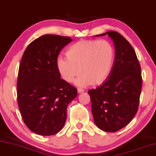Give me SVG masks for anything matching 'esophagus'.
Here are the masks:
<instances>
[{
	"mask_svg": "<svg viewBox=\"0 0 156 156\" xmlns=\"http://www.w3.org/2000/svg\"><path fill=\"white\" fill-rule=\"evenodd\" d=\"M84 92V90L81 89V88H78L77 89V92L78 93H82V92Z\"/></svg>",
	"mask_w": 156,
	"mask_h": 156,
	"instance_id": "1",
	"label": "esophagus"
}]
</instances>
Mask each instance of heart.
Returning a JSON list of instances; mask_svg holds the SVG:
<instances>
[{
  "instance_id": "heart-1",
  "label": "heart",
  "mask_w": 156,
  "mask_h": 156,
  "mask_svg": "<svg viewBox=\"0 0 156 156\" xmlns=\"http://www.w3.org/2000/svg\"><path fill=\"white\" fill-rule=\"evenodd\" d=\"M66 57L57 59V69L68 83L81 73L75 86L86 87L99 85L106 80L112 69L115 52L110 42L104 40H82L74 44L66 51Z\"/></svg>"
}]
</instances>
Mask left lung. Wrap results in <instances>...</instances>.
<instances>
[{"label": "left lung", "instance_id": "1", "mask_svg": "<svg viewBox=\"0 0 156 156\" xmlns=\"http://www.w3.org/2000/svg\"><path fill=\"white\" fill-rule=\"evenodd\" d=\"M113 41L115 58L111 73L96 89L88 92L90 97L94 123L100 129L115 132L126 126L138 109L142 89L140 64L129 42L119 33L108 31Z\"/></svg>", "mask_w": 156, "mask_h": 156}]
</instances>
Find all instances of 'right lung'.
<instances>
[{
	"instance_id": "add662e5",
	"label": "right lung",
	"mask_w": 156,
	"mask_h": 156,
	"mask_svg": "<svg viewBox=\"0 0 156 156\" xmlns=\"http://www.w3.org/2000/svg\"><path fill=\"white\" fill-rule=\"evenodd\" d=\"M69 37L44 35L27 46L19 66L17 98L22 118L29 129L42 136L58 133L66 121L68 105L77 90L64 80L57 69L62 49Z\"/></svg>"
}]
</instances>
